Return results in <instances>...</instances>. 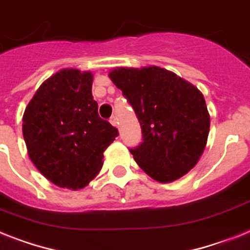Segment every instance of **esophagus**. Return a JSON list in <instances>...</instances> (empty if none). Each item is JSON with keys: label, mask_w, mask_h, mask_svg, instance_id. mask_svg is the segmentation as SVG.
Here are the masks:
<instances>
[{"label": "esophagus", "mask_w": 250, "mask_h": 250, "mask_svg": "<svg viewBox=\"0 0 250 250\" xmlns=\"http://www.w3.org/2000/svg\"><path fill=\"white\" fill-rule=\"evenodd\" d=\"M110 123L113 125H114V127H117V128H118L119 122H118V118H117V117H111V118H110Z\"/></svg>", "instance_id": "obj_1"}]
</instances>
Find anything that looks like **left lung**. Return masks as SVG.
I'll return each mask as SVG.
<instances>
[{
	"instance_id": "obj_1",
	"label": "left lung",
	"mask_w": 250,
	"mask_h": 250,
	"mask_svg": "<svg viewBox=\"0 0 250 250\" xmlns=\"http://www.w3.org/2000/svg\"><path fill=\"white\" fill-rule=\"evenodd\" d=\"M109 78L129 101L144 143L129 150L139 167L162 184L195 167L206 149L210 117L203 93L171 70L114 68Z\"/></svg>"
}]
</instances>
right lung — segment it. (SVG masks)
I'll list each match as a JSON object with an SVG mask.
<instances>
[{
	"instance_id": "right-lung-1",
	"label": "right lung",
	"mask_w": 250,
	"mask_h": 250,
	"mask_svg": "<svg viewBox=\"0 0 250 250\" xmlns=\"http://www.w3.org/2000/svg\"><path fill=\"white\" fill-rule=\"evenodd\" d=\"M93 74L65 68L44 81L23 115L29 159L59 188L79 190L96 177L118 129L99 117Z\"/></svg>"
}]
</instances>
